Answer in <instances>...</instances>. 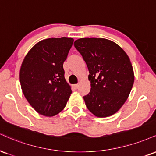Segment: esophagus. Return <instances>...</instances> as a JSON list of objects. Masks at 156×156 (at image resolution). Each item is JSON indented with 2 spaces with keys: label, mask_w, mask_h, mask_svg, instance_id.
<instances>
[{
  "label": "esophagus",
  "mask_w": 156,
  "mask_h": 156,
  "mask_svg": "<svg viewBox=\"0 0 156 156\" xmlns=\"http://www.w3.org/2000/svg\"><path fill=\"white\" fill-rule=\"evenodd\" d=\"M78 84H73V85H72V86H73V88H74L75 89H77L78 88Z\"/></svg>",
  "instance_id": "obj_1"
}]
</instances>
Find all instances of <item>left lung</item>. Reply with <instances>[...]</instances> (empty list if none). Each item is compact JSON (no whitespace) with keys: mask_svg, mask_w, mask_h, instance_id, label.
<instances>
[{"mask_svg":"<svg viewBox=\"0 0 156 156\" xmlns=\"http://www.w3.org/2000/svg\"><path fill=\"white\" fill-rule=\"evenodd\" d=\"M89 71L91 91L83 97L88 110L97 117L117 112L129 96L134 80L132 62L123 48L105 38L75 41Z\"/></svg>","mask_w":156,"mask_h":156,"instance_id":"1","label":"left lung"}]
</instances>
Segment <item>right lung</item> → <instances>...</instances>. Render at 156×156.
<instances>
[{"label":"right lung","mask_w":156,"mask_h":156,"mask_svg":"<svg viewBox=\"0 0 156 156\" xmlns=\"http://www.w3.org/2000/svg\"><path fill=\"white\" fill-rule=\"evenodd\" d=\"M73 38L44 39L28 51L22 62L20 80L24 97L36 112L54 116L66 106L72 90L65 78L63 63Z\"/></svg>","instance_id":"1"}]
</instances>
